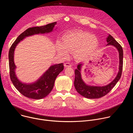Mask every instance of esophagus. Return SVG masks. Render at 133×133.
Segmentation results:
<instances>
[{
	"instance_id": "esophagus-1",
	"label": "esophagus",
	"mask_w": 133,
	"mask_h": 133,
	"mask_svg": "<svg viewBox=\"0 0 133 133\" xmlns=\"http://www.w3.org/2000/svg\"><path fill=\"white\" fill-rule=\"evenodd\" d=\"M64 66L65 67H71V65L69 63H66L64 64Z\"/></svg>"
}]
</instances>
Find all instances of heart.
<instances>
[{
  "label": "heart",
  "instance_id": "obj_1",
  "mask_svg": "<svg viewBox=\"0 0 133 133\" xmlns=\"http://www.w3.org/2000/svg\"><path fill=\"white\" fill-rule=\"evenodd\" d=\"M98 45V41L95 35L81 30H75L64 35L62 43L57 44V50L64 57L68 56L67 52H75L76 59L83 61L92 55Z\"/></svg>",
  "mask_w": 133,
  "mask_h": 133
}]
</instances>
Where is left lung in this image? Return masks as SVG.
Here are the masks:
<instances>
[{"label":"left lung","instance_id":"8db88e82","mask_svg":"<svg viewBox=\"0 0 133 133\" xmlns=\"http://www.w3.org/2000/svg\"><path fill=\"white\" fill-rule=\"evenodd\" d=\"M107 45H112L116 47L119 52V71L115 78L109 84L104 86H95L86 85L83 81L81 76V68L83 65V63H79L77 65V68L75 70V81L74 86L76 90L84 97L89 99L99 98L102 97L107 94L115 86L118 81L120 79L123 69V50L121 45L110 35H109L106 38Z\"/></svg>","mask_w":133,"mask_h":133}]
</instances>
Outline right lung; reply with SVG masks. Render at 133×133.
<instances>
[{
	"instance_id": "1",
	"label": "right lung",
	"mask_w": 133,
	"mask_h": 133,
	"mask_svg": "<svg viewBox=\"0 0 133 133\" xmlns=\"http://www.w3.org/2000/svg\"><path fill=\"white\" fill-rule=\"evenodd\" d=\"M57 22L48 24L41 27L28 28L19 36L10 48L8 54L10 79L16 87L23 95L34 99H42L50 92L53 88L55 81L59 74L63 70V64H55L49 69L35 83L26 84L19 80L15 74L16 65L14 61V51L16 46L25 38L35 34H45L51 32Z\"/></svg>"
}]
</instances>
